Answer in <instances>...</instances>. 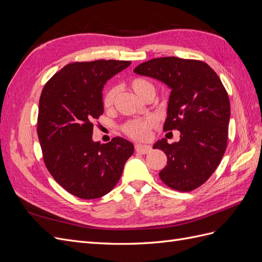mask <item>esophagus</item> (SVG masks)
I'll list each match as a JSON object with an SVG mask.
<instances>
[{"instance_id":"esophagus-1","label":"esophagus","mask_w":262,"mask_h":262,"mask_svg":"<svg viewBox=\"0 0 262 262\" xmlns=\"http://www.w3.org/2000/svg\"><path fill=\"white\" fill-rule=\"evenodd\" d=\"M150 149H152V147H150L149 145H144V144H136V150L141 154H146L148 152H150Z\"/></svg>"}]
</instances>
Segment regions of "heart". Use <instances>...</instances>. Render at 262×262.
<instances>
[{"label":"heart","mask_w":262,"mask_h":262,"mask_svg":"<svg viewBox=\"0 0 262 262\" xmlns=\"http://www.w3.org/2000/svg\"><path fill=\"white\" fill-rule=\"evenodd\" d=\"M129 87L131 91L141 99H144L148 95H154L155 89L153 84L143 77H133L129 81ZM117 96V90L115 87L108 89L102 96V106L105 109H112ZM155 125L154 118L148 117L144 119L129 121L124 125L123 131L126 136L134 140H146L149 136V131Z\"/></svg>","instance_id":"heart-1"}]
</instances>
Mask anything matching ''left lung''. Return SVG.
I'll return each mask as SVG.
<instances>
[{
    "mask_svg": "<svg viewBox=\"0 0 262 262\" xmlns=\"http://www.w3.org/2000/svg\"><path fill=\"white\" fill-rule=\"evenodd\" d=\"M133 71L171 90L164 130H178L180 140L172 144L158 140L153 148L167 156L160 171L164 184L191 191L210 178L225 153L231 106L224 86L207 63L196 60L157 58Z\"/></svg>",
    "mask_w": 262,
    "mask_h": 262,
    "instance_id": "obj_1",
    "label": "left lung"
}]
</instances>
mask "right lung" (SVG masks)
<instances>
[{"label": "right lung", "instance_id": "right-lung-1", "mask_svg": "<svg viewBox=\"0 0 262 262\" xmlns=\"http://www.w3.org/2000/svg\"><path fill=\"white\" fill-rule=\"evenodd\" d=\"M130 64L117 60L70 63L41 92L37 133L46 167L61 187L81 199L112 191L134 152L123 138L107 144L92 138L94 120L104 113V85Z\"/></svg>", "mask_w": 262, "mask_h": 262}]
</instances>
